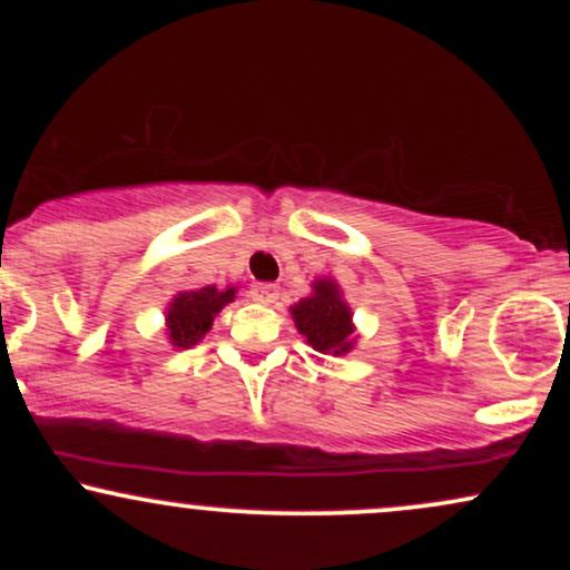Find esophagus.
Masks as SVG:
<instances>
[{
  "label": "esophagus",
  "instance_id": "34e87169",
  "mask_svg": "<svg viewBox=\"0 0 570 570\" xmlns=\"http://www.w3.org/2000/svg\"><path fill=\"white\" fill-rule=\"evenodd\" d=\"M252 297L263 305H273L278 299V286L276 284H257L252 289Z\"/></svg>",
  "mask_w": 570,
  "mask_h": 570
}]
</instances>
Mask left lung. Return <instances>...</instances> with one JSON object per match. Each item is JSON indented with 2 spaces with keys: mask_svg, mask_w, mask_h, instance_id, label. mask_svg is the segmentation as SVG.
I'll return each instance as SVG.
<instances>
[{
  "mask_svg": "<svg viewBox=\"0 0 570 570\" xmlns=\"http://www.w3.org/2000/svg\"><path fill=\"white\" fill-rule=\"evenodd\" d=\"M292 318L299 335L318 353L343 356L356 343L351 307L332 278L313 281V294L292 305Z\"/></svg>",
  "mask_w": 570,
  "mask_h": 570,
  "instance_id": "1",
  "label": "left lung"
}]
</instances>
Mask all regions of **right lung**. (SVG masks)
Masks as SVG:
<instances>
[{"mask_svg": "<svg viewBox=\"0 0 570 570\" xmlns=\"http://www.w3.org/2000/svg\"><path fill=\"white\" fill-rule=\"evenodd\" d=\"M235 286L217 289V286H203L195 292H179L166 311V330L174 348H193L203 335L212 330L214 316L235 299Z\"/></svg>", "mask_w": 570, "mask_h": 570, "instance_id": "right-lung-1", "label": "right lung"}]
</instances>
